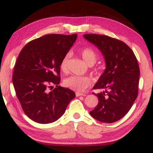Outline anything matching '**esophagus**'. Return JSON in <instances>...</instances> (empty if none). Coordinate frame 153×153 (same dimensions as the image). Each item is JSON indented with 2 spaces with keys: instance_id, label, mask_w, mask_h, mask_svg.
Listing matches in <instances>:
<instances>
[{
  "instance_id": "34e87169",
  "label": "esophagus",
  "mask_w": 153,
  "mask_h": 153,
  "mask_svg": "<svg viewBox=\"0 0 153 153\" xmlns=\"http://www.w3.org/2000/svg\"><path fill=\"white\" fill-rule=\"evenodd\" d=\"M76 97H79V96H83V97H84V96H86L85 94H82V93H79V92H76Z\"/></svg>"
}]
</instances>
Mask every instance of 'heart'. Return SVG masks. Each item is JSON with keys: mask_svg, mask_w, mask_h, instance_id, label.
I'll return each mask as SVG.
<instances>
[{"mask_svg": "<svg viewBox=\"0 0 153 153\" xmlns=\"http://www.w3.org/2000/svg\"><path fill=\"white\" fill-rule=\"evenodd\" d=\"M80 55L88 65L94 64L97 61L98 55L91 48H84L80 51ZM69 55H65L60 63V69L63 73H67L69 69ZM91 78L87 76H72L67 77L64 81V85L68 88L76 92H83L91 85Z\"/></svg>", "mask_w": 153, "mask_h": 153, "instance_id": "1", "label": "heart"}]
</instances>
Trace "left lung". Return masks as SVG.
Instances as JSON below:
<instances>
[{
  "mask_svg": "<svg viewBox=\"0 0 153 153\" xmlns=\"http://www.w3.org/2000/svg\"><path fill=\"white\" fill-rule=\"evenodd\" d=\"M104 56L106 68L94 89L98 103L90 114L103 123H113L123 117L138 97L140 68L132 50L122 41L105 35L84 34Z\"/></svg>",
  "mask_w": 153,
  "mask_h": 153,
  "instance_id": "8db88e82",
  "label": "left lung"
}]
</instances>
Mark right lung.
I'll return each instance as SVG.
<instances>
[{
  "mask_svg": "<svg viewBox=\"0 0 153 153\" xmlns=\"http://www.w3.org/2000/svg\"><path fill=\"white\" fill-rule=\"evenodd\" d=\"M77 36L76 33L43 36L28 42L19 54L13 84L22 109L36 122L45 124L59 120L76 97L74 92L59 84L60 63ZM53 84L56 87L49 91Z\"/></svg>",
  "mask_w": 153,
  "mask_h": 153,
  "instance_id": "1",
  "label": "right lung"
}]
</instances>
